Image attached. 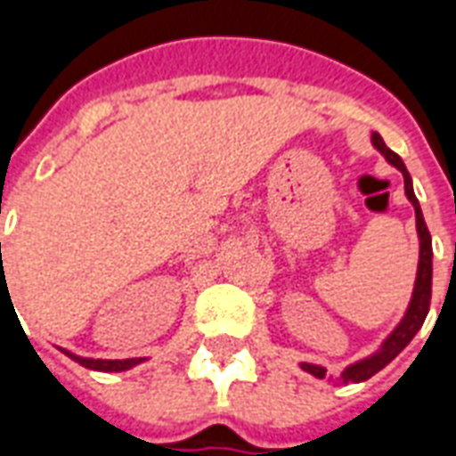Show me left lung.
<instances>
[{"mask_svg": "<svg viewBox=\"0 0 456 456\" xmlns=\"http://www.w3.org/2000/svg\"><path fill=\"white\" fill-rule=\"evenodd\" d=\"M371 141L376 149L381 151L386 160L395 166V168L403 173V180H405V195L411 200V205L415 208V227H418V237H420V261H418V278H415V288H412V297L411 303H408V310H405V315L398 322V327L393 330L391 335L386 337L381 344V349L371 356H366L362 362H354L349 363L342 373H339V381L342 383H362L366 379H371L373 373H379L386 366V363H391L398 354L411 344V339L418 335V330L425 322V317L430 313V297H432V239L430 232H428V224H425V217H422V209L420 202L415 198V192H412V180L411 173L405 168V163L401 160L398 153H393L379 134H371ZM300 369L307 373H313L315 379H325L327 369L322 366H317V363H300Z\"/></svg>", "mask_w": 456, "mask_h": 456, "instance_id": "obj_1", "label": "left lung"}]
</instances>
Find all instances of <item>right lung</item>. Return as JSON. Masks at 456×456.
<instances>
[{
  "mask_svg": "<svg viewBox=\"0 0 456 456\" xmlns=\"http://www.w3.org/2000/svg\"><path fill=\"white\" fill-rule=\"evenodd\" d=\"M63 354H68L73 362H77L80 366H85V369H93V371H126L131 366H136V363L143 362V359H85V356H75V354L65 352V349Z\"/></svg>",
  "mask_w": 456,
  "mask_h": 456,
  "instance_id": "obj_1",
  "label": "right lung"
}]
</instances>
